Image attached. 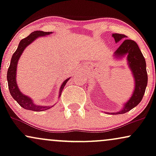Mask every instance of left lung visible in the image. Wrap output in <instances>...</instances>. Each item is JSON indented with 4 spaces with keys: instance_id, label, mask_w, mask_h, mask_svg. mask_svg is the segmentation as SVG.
<instances>
[{
    "instance_id": "obj_1",
    "label": "left lung",
    "mask_w": 156,
    "mask_h": 156,
    "mask_svg": "<svg viewBox=\"0 0 156 156\" xmlns=\"http://www.w3.org/2000/svg\"><path fill=\"white\" fill-rule=\"evenodd\" d=\"M116 42H119L122 39L126 38L127 36L120 34H114ZM116 56H123L127 55L130 69L132 70L135 78L136 86L133 95L130 100L125 104L124 108L120 112L112 113V114H125L129 112L140 103L145 92L146 87L147 85V73L146 69V62L144 57L139 49V46L135 41L131 39H125L120 44L114 53Z\"/></svg>"
}]
</instances>
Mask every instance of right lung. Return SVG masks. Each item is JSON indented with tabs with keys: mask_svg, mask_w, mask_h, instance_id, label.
Segmentation results:
<instances>
[{
	"mask_svg": "<svg viewBox=\"0 0 156 156\" xmlns=\"http://www.w3.org/2000/svg\"><path fill=\"white\" fill-rule=\"evenodd\" d=\"M50 34H51V32L36 31L32 32L31 34L28 36L26 38L23 39L20 42L17 49L16 50V51L14 53L13 55H12L9 67L8 72H7V80H8L9 89L11 95L17 102V103L19 105H20L23 108L27 109V110L35 111V112H42V111L48 110V109L51 108V106H42V105H35L34 103H33L31 99H30L29 98H28L26 95H24V94H23L20 92L18 87H17V83H16V70H17V62H18L19 58L20 57L21 54H22L23 51H24L25 48L28 44H31L37 37H40V36L48 35ZM67 81L68 79L65 80L64 83L62 84V86H61L59 96L62 94V89H64V86H65V84Z\"/></svg>",
	"mask_w": 156,
	"mask_h": 156,
	"instance_id": "obj_1",
	"label": "right lung"
}]
</instances>
